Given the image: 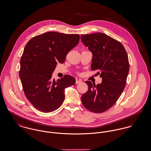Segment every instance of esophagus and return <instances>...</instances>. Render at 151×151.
Instances as JSON below:
<instances>
[{"instance_id":"esophagus-1","label":"esophagus","mask_w":151,"mask_h":151,"mask_svg":"<svg viewBox=\"0 0 151 151\" xmlns=\"http://www.w3.org/2000/svg\"><path fill=\"white\" fill-rule=\"evenodd\" d=\"M81 80H76V84H78V83H81Z\"/></svg>"}]
</instances>
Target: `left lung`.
Listing matches in <instances>:
<instances>
[{
  "label": "left lung",
  "mask_w": 151,
  "mask_h": 151,
  "mask_svg": "<svg viewBox=\"0 0 151 151\" xmlns=\"http://www.w3.org/2000/svg\"><path fill=\"white\" fill-rule=\"evenodd\" d=\"M84 45L92 53L91 69L102 78L95 85L86 81L88 91L81 97L83 106L91 112L101 113L109 110L123 92L129 71L128 56L123 45L102 33L81 35Z\"/></svg>",
  "instance_id": "obj_1"
}]
</instances>
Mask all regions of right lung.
Listing matches in <instances>:
<instances>
[{
    "mask_svg": "<svg viewBox=\"0 0 151 151\" xmlns=\"http://www.w3.org/2000/svg\"><path fill=\"white\" fill-rule=\"evenodd\" d=\"M79 40V35L49 32L27 42L21 58L19 76L25 96L37 110L42 112L57 110L65 100V88L76 83L71 76L56 81L52 75L57 63H64L67 54Z\"/></svg>",
    "mask_w": 151,
    "mask_h": 151,
    "instance_id": "right-lung-1",
    "label": "right lung"
}]
</instances>
